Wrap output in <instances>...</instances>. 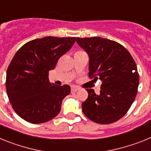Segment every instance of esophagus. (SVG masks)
<instances>
[{
	"mask_svg": "<svg viewBox=\"0 0 151 151\" xmlns=\"http://www.w3.org/2000/svg\"><path fill=\"white\" fill-rule=\"evenodd\" d=\"M79 90V88L77 86H72L71 87V91L72 92H76L77 91Z\"/></svg>",
	"mask_w": 151,
	"mask_h": 151,
	"instance_id": "1",
	"label": "esophagus"
}]
</instances>
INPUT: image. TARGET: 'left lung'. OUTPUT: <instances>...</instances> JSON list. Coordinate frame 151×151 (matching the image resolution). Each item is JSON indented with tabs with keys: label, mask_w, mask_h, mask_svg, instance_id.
<instances>
[{
	"label": "left lung",
	"mask_w": 151,
	"mask_h": 151,
	"mask_svg": "<svg viewBox=\"0 0 151 151\" xmlns=\"http://www.w3.org/2000/svg\"><path fill=\"white\" fill-rule=\"evenodd\" d=\"M89 57V77L102 82L100 94L86 89L82 112L91 120L110 124L126 114L138 92L139 76L134 59L120 44L100 37L76 38Z\"/></svg>",
	"instance_id": "left-lung-1"
}]
</instances>
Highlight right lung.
I'll list each match as a JSON object with an SVG mask.
<instances>
[{"mask_svg": "<svg viewBox=\"0 0 151 151\" xmlns=\"http://www.w3.org/2000/svg\"><path fill=\"white\" fill-rule=\"evenodd\" d=\"M75 41V37L49 36L29 41L16 53L6 71V89L13 109L24 120L43 123L58 115L70 86L50 83L49 71Z\"/></svg>", "mask_w": 151, "mask_h": 151, "instance_id": "add662e5", "label": "right lung"}]
</instances>
